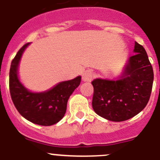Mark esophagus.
Instances as JSON below:
<instances>
[{"instance_id":"esophagus-1","label":"esophagus","mask_w":160,"mask_h":160,"mask_svg":"<svg viewBox=\"0 0 160 160\" xmlns=\"http://www.w3.org/2000/svg\"><path fill=\"white\" fill-rule=\"evenodd\" d=\"M93 77H94L93 72L90 70H87L83 72V76H82V80L84 82H91L92 80Z\"/></svg>"}]
</instances>
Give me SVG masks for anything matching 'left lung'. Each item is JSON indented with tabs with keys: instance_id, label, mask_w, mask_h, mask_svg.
Masks as SVG:
<instances>
[{
	"instance_id": "1",
	"label": "left lung",
	"mask_w": 160,
	"mask_h": 160,
	"mask_svg": "<svg viewBox=\"0 0 160 160\" xmlns=\"http://www.w3.org/2000/svg\"><path fill=\"white\" fill-rule=\"evenodd\" d=\"M124 72L119 80L96 79L92 107L98 116L114 122L128 120L146 106L152 89V66L143 46L135 42Z\"/></svg>"
}]
</instances>
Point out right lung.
<instances>
[{"instance_id": "1", "label": "right lung", "mask_w": 160, "mask_h": 160, "mask_svg": "<svg viewBox=\"0 0 160 160\" xmlns=\"http://www.w3.org/2000/svg\"><path fill=\"white\" fill-rule=\"evenodd\" d=\"M29 44L23 45L17 52L11 64L9 90L11 97L18 112L27 120L51 126L60 121L66 112L67 102L74 90L80 85L81 77L61 82L52 89L43 93H32L22 86L18 78V66L23 52Z\"/></svg>"}]
</instances>
